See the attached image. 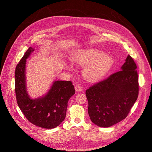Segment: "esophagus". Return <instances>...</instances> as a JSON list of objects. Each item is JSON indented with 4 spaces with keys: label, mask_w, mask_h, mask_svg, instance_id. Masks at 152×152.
<instances>
[{
    "label": "esophagus",
    "mask_w": 152,
    "mask_h": 152,
    "mask_svg": "<svg viewBox=\"0 0 152 152\" xmlns=\"http://www.w3.org/2000/svg\"><path fill=\"white\" fill-rule=\"evenodd\" d=\"M75 89L77 92H81L83 90V88L80 86L77 85V86H75Z\"/></svg>",
    "instance_id": "obj_1"
}]
</instances>
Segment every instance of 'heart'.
<instances>
[{"label": "heart", "instance_id": "obj_1", "mask_svg": "<svg viewBox=\"0 0 152 152\" xmlns=\"http://www.w3.org/2000/svg\"><path fill=\"white\" fill-rule=\"evenodd\" d=\"M72 59L75 63L86 66L84 75L90 81H96L101 79L113 63L111 57L95 49L77 51L72 56Z\"/></svg>", "mask_w": 152, "mask_h": 152}]
</instances>
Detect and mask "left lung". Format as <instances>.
I'll return each instance as SVG.
<instances>
[{
    "label": "left lung",
    "mask_w": 152,
    "mask_h": 152,
    "mask_svg": "<svg viewBox=\"0 0 152 152\" xmlns=\"http://www.w3.org/2000/svg\"><path fill=\"white\" fill-rule=\"evenodd\" d=\"M128 55L121 70L89 87L86 94L91 121L99 127H110L126 118L139 94L138 74Z\"/></svg>",
    "instance_id": "1"
}]
</instances>
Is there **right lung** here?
I'll return each mask as SVG.
<instances>
[{"label":"right lung","instance_id":"add662e5","mask_svg":"<svg viewBox=\"0 0 152 152\" xmlns=\"http://www.w3.org/2000/svg\"><path fill=\"white\" fill-rule=\"evenodd\" d=\"M34 51L29 47L18 64L15 71V92L17 103L27 119L44 129L58 126L65 119L68 101L75 94L71 81H56L43 97L33 99L26 90V59Z\"/></svg>","mask_w":152,"mask_h":152}]
</instances>
